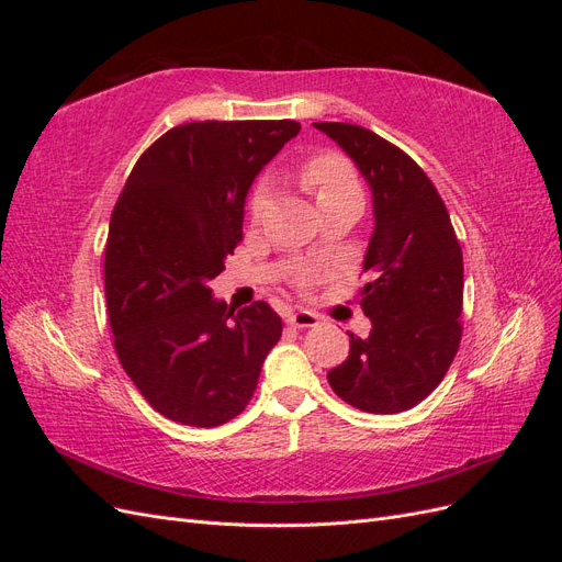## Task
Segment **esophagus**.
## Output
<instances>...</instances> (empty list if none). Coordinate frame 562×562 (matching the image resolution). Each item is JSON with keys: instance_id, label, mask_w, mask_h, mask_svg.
Returning a JSON list of instances; mask_svg holds the SVG:
<instances>
[{"instance_id": "1", "label": "esophagus", "mask_w": 562, "mask_h": 562, "mask_svg": "<svg viewBox=\"0 0 562 562\" xmlns=\"http://www.w3.org/2000/svg\"><path fill=\"white\" fill-rule=\"evenodd\" d=\"M288 323H291L293 328H316L321 323V316L310 310H297L288 314Z\"/></svg>"}]
</instances>
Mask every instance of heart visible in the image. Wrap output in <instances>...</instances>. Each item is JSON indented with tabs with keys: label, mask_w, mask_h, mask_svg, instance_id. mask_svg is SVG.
I'll return each instance as SVG.
<instances>
[{
	"label": "heart",
	"mask_w": 562,
	"mask_h": 562,
	"mask_svg": "<svg viewBox=\"0 0 562 562\" xmlns=\"http://www.w3.org/2000/svg\"><path fill=\"white\" fill-rule=\"evenodd\" d=\"M302 180L314 192L316 201L342 196V194H361L359 176L351 168V164L339 155H318L310 159L302 168ZM271 199L269 184L262 182L255 187L250 196V215L260 217Z\"/></svg>",
	"instance_id": "heart-1"
}]
</instances>
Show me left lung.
I'll list each match as a JSON object with an SVG mask.
<instances>
[{
    "label": "left lung",
    "instance_id": "left-lung-1",
    "mask_svg": "<svg viewBox=\"0 0 562 562\" xmlns=\"http://www.w3.org/2000/svg\"><path fill=\"white\" fill-rule=\"evenodd\" d=\"M342 147L372 190V229L361 310L368 337L328 372L335 394L375 415L411 411L443 382L462 339L464 262L443 199L427 173L363 126L314 124Z\"/></svg>",
    "mask_w": 562,
    "mask_h": 562
}]
</instances>
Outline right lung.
<instances>
[{
    "instance_id": "right-lung-1",
    "label": "right lung",
    "mask_w": 562,
    "mask_h": 562,
    "mask_svg": "<svg viewBox=\"0 0 562 562\" xmlns=\"http://www.w3.org/2000/svg\"><path fill=\"white\" fill-rule=\"evenodd\" d=\"M300 124L192 122L151 143L124 184L105 246V297L126 375L164 417L220 427L239 415L283 323L236 312L209 283L241 241L244 203Z\"/></svg>"
}]
</instances>
